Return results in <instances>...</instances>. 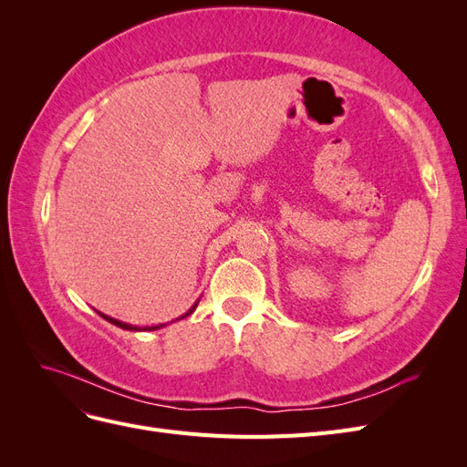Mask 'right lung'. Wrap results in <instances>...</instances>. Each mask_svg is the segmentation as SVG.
Segmentation results:
<instances>
[{"label": "right lung", "instance_id": "obj_1", "mask_svg": "<svg viewBox=\"0 0 467 467\" xmlns=\"http://www.w3.org/2000/svg\"><path fill=\"white\" fill-rule=\"evenodd\" d=\"M194 307H196V304L189 309V312L182 316V317H187V316H191L192 312H194ZM99 316H101L103 319H107L109 323H112V325H117V327H120V329H126V331H140L138 327H132V325H129V323H122V321H119V319H112V317H109V316H105V314H101L99 312ZM160 327H163V325H155V327H144L146 331H155V329H160Z\"/></svg>", "mask_w": 467, "mask_h": 467}]
</instances>
